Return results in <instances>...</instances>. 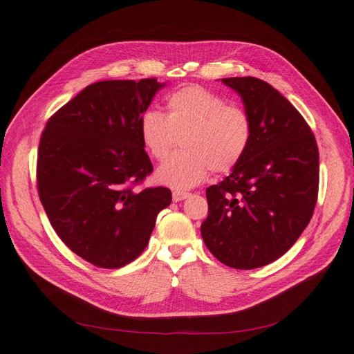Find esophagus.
Returning a JSON list of instances; mask_svg holds the SVG:
<instances>
[{
  "label": "esophagus",
  "instance_id": "obj_1",
  "mask_svg": "<svg viewBox=\"0 0 354 354\" xmlns=\"http://www.w3.org/2000/svg\"><path fill=\"white\" fill-rule=\"evenodd\" d=\"M171 194H174V201H175V202L184 201V199H187L188 196H190V193H188V192H183V190H175Z\"/></svg>",
  "mask_w": 354,
  "mask_h": 354
}]
</instances>
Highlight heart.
I'll list each match as a JSON object with an SVG mask.
<instances>
[{
    "instance_id": "obj_1",
    "label": "heart",
    "mask_w": 354,
    "mask_h": 354,
    "mask_svg": "<svg viewBox=\"0 0 354 354\" xmlns=\"http://www.w3.org/2000/svg\"><path fill=\"white\" fill-rule=\"evenodd\" d=\"M167 113L147 110L140 118V138L145 149L162 161L180 152L157 170L160 184L187 190L203 183L209 171L229 174L248 153L253 125L249 113L227 105L223 97L201 86H187L167 97Z\"/></svg>"
}]
</instances>
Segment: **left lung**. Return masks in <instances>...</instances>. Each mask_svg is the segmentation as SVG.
<instances>
[{
    "mask_svg": "<svg viewBox=\"0 0 354 354\" xmlns=\"http://www.w3.org/2000/svg\"><path fill=\"white\" fill-rule=\"evenodd\" d=\"M221 81L240 93L253 137L232 174L207 188L208 217L201 234L221 264L259 268L288 252L314 214L318 146L297 109L266 81Z\"/></svg>",
    "mask_w": 354,
    "mask_h": 354,
    "instance_id": "left-lung-1",
    "label": "left lung"
}]
</instances>
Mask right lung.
Here are the masks:
<instances>
[{
	"mask_svg": "<svg viewBox=\"0 0 354 354\" xmlns=\"http://www.w3.org/2000/svg\"><path fill=\"white\" fill-rule=\"evenodd\" d=\"M164 84L157 78L87 86L48 119L37 151V192L49 223L80 258L120 268L149 243L166 187L134 190L152 174L140 118Z\"/></svg>",
	"mask_w": 354,
	"mask_h": 354,
	"instance_id": "1",
	"label": "right lung"
}]
</instances>
